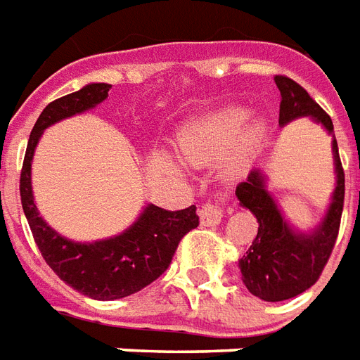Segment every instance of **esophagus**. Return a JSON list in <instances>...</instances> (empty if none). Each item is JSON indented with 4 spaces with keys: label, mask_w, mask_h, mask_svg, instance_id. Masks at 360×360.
Instances as JSON below:
<instances>
[{
    "label": "esophagus",
    "mask_w": 360,
    "mask_h": 360,
    "mask_svg": "<svg viewBox=\"0 0 360 360\" xmlns=\"http://www.w3.org/2000/svg\"><path fill=\"white\" fill-rule=\"evenodd\" d=\"M223 212L225 210L221 207V204H217V202H207L200 210V223L204 227H215L223 219Z\"/></svg>",
    "instance_id": "obj_1"
}]
</instances>
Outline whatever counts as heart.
<instances>
[{"instance_id":"b5f03b06","label":"heart","mask_w":360,"mask_h":360,"mask_svg":"<svg viewBox=\"0 0 360 360\" xmlns=\"http://www.w3.org/2000/svg\"><path fill=\"white\" fill-rule=\"evenodd\" d=\"M246 120L248 112L240 106L223 108L221 112L202 120L183 133L181 153L193 164L207 162L240 135ZM172 167L179 169L175 164H172Z\"/></svg>"}]
</instances>
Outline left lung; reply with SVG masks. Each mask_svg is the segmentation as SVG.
Here are the masks:
<instances>
[{"label": "left lung", "mask_w": 360, "mask_h": 360, "mask_svg": "<svg viewBox=\"0 0 360 360\" xmlns=\"http://www.w3.org/2000/svg\"><path fill=\"white\" fill-rule=\"evenodd\" d=\"M275 84L281 91V126L311 116L332 135L336 188L328 212L316 229L311 233H300L284 219L281 207L267 191V179L259 169H252L248 179L236 187L240 206L248 207L259 223L254 242L238 262V267L250 294L263 302H284L295 297L319 281L336 244L345 196V175L330 116L294 79L275 76Z\"/></svg>", "instance_id": "8db88e82"}]
</instances>
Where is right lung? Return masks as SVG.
Wrapping results in <instances>:
<instances>
[{
    "mask_svg": "<svg viewBox=\"0 0 360 360\" xmlns=\"http://www.w3.org/2000/svg\"><path fill=\"white\" fill-rule=\"evenodd\" d=\"M110 87L112 85L108 84H89L45 106L30 133L20 172L24 215L45 263L68 286L101 302L131 295L156 281L169 267L181 238L198 227L196 206L169 212L148 204L124 233L105 240L74 242L60 236L45 223L44 217H39L32 194V158L41 133L60 120L82 114L103 103Z\"/></svg>",
    "mask_w": 360,
    "mask_h": 360,
    "instance_id": "add662e5",
    "label": "right lung"
}]
</instances>
